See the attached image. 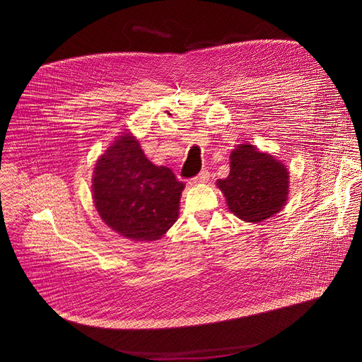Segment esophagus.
<instances>
[{"mask_svg":"<svg viewBox=\"0 0 362 362\" xmlns=\"http://www.w3.org/2000/svg\"><path fill=\"white\" fill-rule=\"evenodd\" d=\"M209 181V171L208 170H202L195 178H192V184H204Z\"/></svg>","mask_w":362,"mask_h":362,"instance_id":"obj_1","label":"esophagus"}]
</instances>
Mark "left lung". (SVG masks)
Wrapping results in <instances>:
<instances>
[{"label":"left lung","instance_id":"8db88e82","mask_svg":"<svg viewBox=\"0 0 362 362\" xmlns=\"http://www.w3.org/2000/svg\"><path fill=\"white\" fill-rule=\"evenodd\" d=\"M228 208L245 222H262L286 205L288 171L273 156L252 144H239L230 153V171L216 181Z\"/></svg>","mask_w":362,"mask_h":362}]
</instances>
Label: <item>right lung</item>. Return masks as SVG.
Here are the masks:
<instances>
[{
  "mask_svg": "<svg viewBox=\"0 0 362 362\" xmlns=\"http://www.w3.org/2000/svg\"><path fill=\"white\" fill-rule=\"evenodd\" d=\"M184 184L147 160L140 143L123 133L96 163L92 180L102 221L133 240H157L178 218Z\"/></svg>",
  "mask_w": 362,
  "mask_h": 362,
  "instance_id": "add662e5",
  "label": "right lung"
}]
</instances>
